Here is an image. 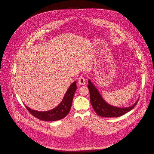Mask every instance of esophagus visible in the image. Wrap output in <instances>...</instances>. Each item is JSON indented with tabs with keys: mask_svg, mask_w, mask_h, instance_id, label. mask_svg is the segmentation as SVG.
<instances>
[{
	"mask_svg": "<svg viewBox=\"0 0 154 154\" xmlns=\"http://www.w3.org/2000/svg\"><path fill=\"white\" fill-rule=\"evenodd\" d=\"M78 82L81 85H85V79L84 77L81 76L80 77H79V80H78Z\"/></svg>",
	"mask_w": 154,
	"mask_h": 154,
	"instance_id": "obj_1",
	"label": "esophagus"
}]
</instances>
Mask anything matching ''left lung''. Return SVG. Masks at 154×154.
I'll use <instances>...</instances> for the list:
<instances>
[{
    "instance_id": "1",
    "label": "left lung",
    "mask_w": 154,
    "mask_h": 154,
    "mask_svg": "<svg viewBox=\"0 0 154 154\" xmlns=\"http://www.w3.org/2000/svg\"><path fill=\"white\" fill-rule=\"evenodd\" d=\"M88 88L90 93L91 103L97 115L103 117H118L132 110L138 100L132 106L126 108L117 107L106 102L91 81L89 80Z\"/></svg>"
}]
</instances>
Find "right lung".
Here are the masks:
<instances>
[{
  "instance_id": "obj_1",
  "label": "right lung",
  "mask_w": 154,
  "mask_h": 154,
  "mask_svg": "<svg viewBox=\"0 0 154 154\" xmlns=\"http://www.w3.org/2000/svg\"><path fill=\"white\" fill-rule=\"evenodd\" d=\"M77 89L76 81L70 86L61 103L54 109L47 111H38L32 110L25 106L26 109L34 117L44 121H55L65 117L69 112Z\"/></svg>"
}]
</instances>
